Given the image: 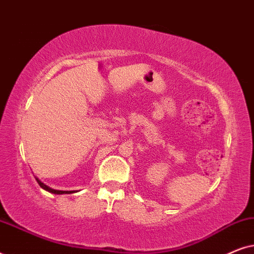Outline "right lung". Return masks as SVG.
Listing matches in <instances>:
<instances>
[{"label":"right lung","mask_w":254,"mask_h":254,"mask_svg":"<svg viewBox=\"0 0 254 254\" xmlns=\"http://www.w3.org/2000/svg\"><path fill=\"white\" fill-rule=\"evenodd\" d=\"M36 180H37V183L39 184L40 187H43L44 190H48V192H51V193H54V194H64V193H72V192H74V190H52L51 187H48V186L45 185V184L41 183L40 180L38 179V178H37Z\"/></svg>","instance_id":"right-lung-1"}]
</instances>
